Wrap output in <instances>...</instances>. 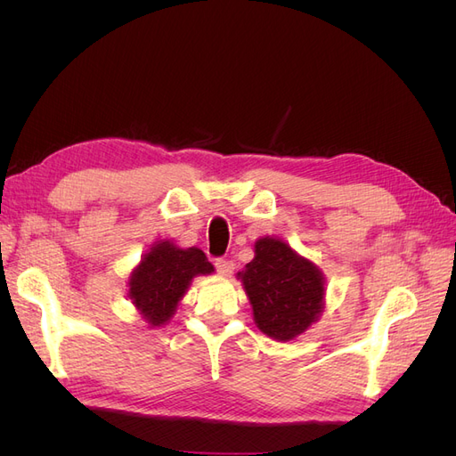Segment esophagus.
Instances as JSON below:
<instances>
[{
	"instance_id": "1",
	"label": "esophagus",
	"mask_w": 456,
	"mask_h": 456,
	"mask_svg": "<svg viewBox=\"0 0 456 456\" xmlns=\"http://www.w3.org/2000/svg\"><path fill=\"white\" fill-rule=\"evenodd\" d=\"M215 266H216V272H218L220 275H224V278H230V275L233 273V262H232V260L218 258V260L215 262Z\"/></svg>"
}]
</instances>
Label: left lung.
<instances>
[{
    "mask_svg": "<svg viewBox=\"0 0 456 456\" xmlns=\"http://www.w3.org/2000/svg\"><path fill=\"white\" fill-rule=\"evenodd\" d=\"M238 280L253 306L256 327L273 340H295L323 314L322 270L283 240H256L255 258L238 272Z\"/></svg>",
    "mask_w": 456,
    "mask_h": 456,
    "instance_id": "left-lung-1",
    "label": "left lung"
}]
</instances>
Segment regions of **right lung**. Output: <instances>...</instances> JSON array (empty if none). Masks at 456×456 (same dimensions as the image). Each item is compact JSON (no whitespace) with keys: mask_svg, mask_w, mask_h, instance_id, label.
I'll list each match as a JSON object with an SVG mask.
<instances>
[{"mask_svg":"<svg viewBox=\"0 0 456 456\" xmlns=\"http://www.w3.org/2000/svg\"><path fill=\"white\" fill-rule=\"evenodd\" d=\"M215 268L198 247L183 249L169 240L156 241L129 275V298L148 327H161L175 315L196 275Z\"/></svg>","mask_w":456,"mask_h":456,"instance_id":"obj_1","label":"right lung"}]
</instances>
